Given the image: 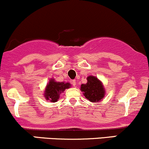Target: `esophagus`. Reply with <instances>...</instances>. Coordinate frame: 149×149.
Listing matches in <instances>:
<instances>
[{
    "label": "esophagus",
    "mask_w": 149,
    "mask_h": 149,
    "mask_svg": "<svg viewBox=\"0 0 149 149\" xmlns=\"http://www.w3.org/2000/svg\"><path fill=\"white\" fill-rule=\"evenodd\" d=\"M71 84L73 85V86H76V80H73L72 81H71Z\"/></svg>",
    "instance_id": "34e87169"
}]
</instances>
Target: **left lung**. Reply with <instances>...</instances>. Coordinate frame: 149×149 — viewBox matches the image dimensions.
I'll use <instances>...</instances> for the list:
<instances>
[{"label":"left lung","mask_w":149,"mask_h":149,"mask_svg":"<svg viewBox=\"0 0 149 149\" xmlns=\"http://www.w3.org/2000/svg\"><path fill=\"white\" fill-rule=\"evenodd\" d=\"M86 84H82L80 90L83 92L85 98L91 102H98L103 100L105 95V90L102 83L93 76L87 78Z\"/></svg>","instance_id":"8db88e82"}]
</instances>
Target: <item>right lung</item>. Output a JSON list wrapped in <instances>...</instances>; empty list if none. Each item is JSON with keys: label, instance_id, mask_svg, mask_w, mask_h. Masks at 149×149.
Returning a JSON list of instances; mask_svg holds the SVG:
<instances>
[{"label": "right lung", "instance_id": "obj_1", "mask_svg": "<svg viewBox=\"0 0 149 149\" xmlns=\"http://www.w3.org/2000/svg\"><path fill=\"white\" fill-rule=\"evenodd\" d=\"M71 84L69 83H64V82H56L55 80L51 78L49 80L48 84L46 86L45 94V99L50 101L51 102H56L59 100V95L64 91L66 89L69 88Z\"/></svg>", "mask_w": 149, "mask_h": 149}]
</instances>
